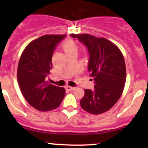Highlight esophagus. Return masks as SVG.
Returning a JSON list of instances; mask_svg holds the SVG:
<instances>
[{"label":"esophagus","instance_id":"esophagus-1","mask_svg":"<svg viewBox=\"0 0 148 148\" xmlns=\"http://www.w3.org/2000/svg\"><path fill=\"white\" fill-rule=\"evenodd\" d=\"M66 90H70V91H72V90H74L75 89V87H70V86H66Z\"/></svg>","mask_w":148,"mask_h":148}]
</instances>
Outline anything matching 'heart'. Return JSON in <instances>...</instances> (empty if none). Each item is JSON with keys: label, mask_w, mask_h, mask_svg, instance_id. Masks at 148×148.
<instances>
[{"label": "heart", "mask_w": 148, "mask_h": 148, "mask_svg": "<svg viewBox=\"0 0 148 148\" xmlns=\"http://www.w3.org/2000/svg\"><path fill=\"white\" fill-rule=\"evenodd\" d=\"M73 49H76V45L72 41H66L64 44V49L65 52L69 50H71Z\"/></svg>", "instance_id": "b5f03b06"}]
</instances>
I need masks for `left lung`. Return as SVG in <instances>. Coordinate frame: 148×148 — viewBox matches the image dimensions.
<instances>
[{
    "instance_id": "8db88e82",
    "label": "left lung",
    "mask_w": 148,
    "mask_h": 148,
    "mask_svg": "<svg viewBox=\"0 0 148 148\" xmlns=\"http://www.w3.org/2000/svg\"><path fill=\"white\" fill-rule=\"evenodd\" d=\"M70 35L87 47L88 71L95 84L93 90H84L81 107L92 114L104 113L118 101L125 87L126 66L122 53L114 44L104 38L88 34Z\"/></svg>"
}]
</instances>
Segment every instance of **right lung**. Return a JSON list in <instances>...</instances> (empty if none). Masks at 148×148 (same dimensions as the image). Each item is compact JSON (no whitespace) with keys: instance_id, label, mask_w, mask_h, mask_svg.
Masks as SVG:
<instances>
[{"instance_id":"obj_1","label":"right lung","mask_w":148,"mask_h":148,"mask_svg":"<svg viewBox=\"0 0 148 148\" xmlns=\"http://www.w3.org/2000/svg\"><path fill=\"white\" fill-rule=\"evenodd\" d=\"M66 35H46L28 44L21 56L18 82L23 97L39 111L57 108L65 96L64 87L46 81L53 67L52 57L56 47Z\"/></svg>"}]
</instances>
